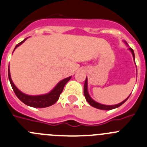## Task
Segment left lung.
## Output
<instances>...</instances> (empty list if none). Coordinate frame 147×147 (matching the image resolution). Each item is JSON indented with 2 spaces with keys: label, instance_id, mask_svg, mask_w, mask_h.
<instances>
[{
  "label": "left lung",
  "instance_id": "left-lung-1",
  "mask_svg": "<svg viewBox=\"0 0 147 147\" xmlns=\"http://www.w3.org/2000/svg\"><path fill=\"white\" fill-rule=\"evenodd\" d=\"M129 49H130V51H131V53H132L133 57H134V61H135V55H134V50H133L131 48H130ZM84 95H85V97H86V101L89 103V105H91V106L97 108V109H103V110H110V109H115V108L119 107L121 106L123 104H124V103L127 101V99L128 98V97L130 96H129L127 97L125 100H124L123 101H122L121 103H120V104H118V105H101V104H99V103L96 102L94 100H93L92 98H90V96H89V94H88V92L87 78H86V81H85V84H84Z\"/></svg>",
  "mask_w": 147,
  "mask_h": 147
}]
</instances>
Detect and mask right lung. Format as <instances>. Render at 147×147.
Instances as JSON below:
<instances>
[{"label":"right lung","mask_w":147,"mask_h":147,"mask_svg":"<svg viewBox=\"0 0 147 147\" xmlns=\"http://www.w3.org/2000/svg\"><path fill=\"white\" fill-rule=\"evenodd\" d=\"M26 39H27V38H25L24 40L20 42V43H18L16 46V47H15V49H16V47H18L19 46H20ZM9 79L15 94H16V96L18 97V98H19L20 101H22L24 104L28 105V106L32 107L44 108L49 106H51V105H53V104H55V103L58 101L60 94H61L63 89H64V86H65L66 83H67V82L70 80L71 77L65 78V79L62 80L61 81H60L50 93H49V94H45V95L40 96H29L27 95V94H23L22 92H21V91L15 86V85L13 84V82H12V80L11 78L10 75V71H9Z\"/></svg>","instance_id":"add662e5"}]
</instances>
